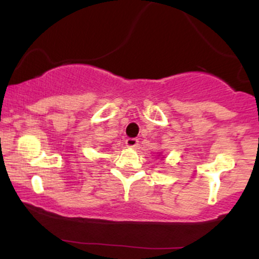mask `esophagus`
I'll return each mask as SVG.
<instances>
[{"instance_id": "obj_1", "label": "esophagus", "mask_w": 259, "mask_h": 259, "mask_svg": "<svg viewBox=\"0 0 259 259\" xmlns=\"http://www.w3.org/2000/svg\"><path fill=\"white\" fill-rule=\"evenodd\" d=\"M138 144H139V140L135 139V138H129V139L125 140V145L130 148L136 147V146H138Z\"/></svg>"}]
</instances>
